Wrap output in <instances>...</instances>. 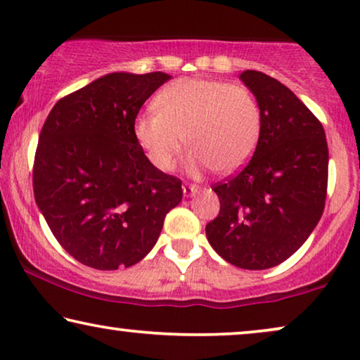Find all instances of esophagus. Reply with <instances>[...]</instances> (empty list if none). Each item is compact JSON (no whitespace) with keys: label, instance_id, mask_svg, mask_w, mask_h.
<instances>
[{"label":"esophagus","instance_id":"1","mask_svg":"<svg viewBox=\"0 0 360 360\" xmlns=\"http://www.w3.org/2000/svg\"><path fill=\"white\" fill-rule=\"evenodd\" d=\"M181 190H184V195L186 196V198H190V196H193L196 191H198V186L195 185H190V184H185L184 186H181Z\"/></svg>","mask_w":360,"mask_h":360}]
</instances>
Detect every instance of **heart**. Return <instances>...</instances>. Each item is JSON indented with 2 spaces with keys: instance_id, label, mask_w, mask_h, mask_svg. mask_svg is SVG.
Here are the masks:
<instances>
[{
  "instance_id": "heart-1",
  "label": "heart",
  "mask_w": 360,
  "mask_h": 360,
  "mask_svg": "<svg viewBox=\"0 0 360 360\" xmlns=\"http://www.w3.org/2000/svg\"><path fill=\"white\" fill-rule=\"evenodd\" d=\"M155 110L137 115L134 137L152 165L174 169L185 141L191 172L213 167L233 174L259 144L262 115L248 88L211 78H180L155 96Z\"/></svg>"
}]
</instances>
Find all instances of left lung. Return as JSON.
Here are the masks:
<instances>
[{
  "label": "left lung",
  "instance_id": "1",
  "mask_svg": "<svg viewBox=\"0 0 360 360\" xmlns=\"http://www.w3.org/2000/svg\"><path fill=\"white\" fill-rule=\"evenodd\" d=\"M239 78L259 103L262 131L249 164L214 185L221 210L206 238L226 262L264 270L297 252L321 219L328 142L321 122L283 83L257 70Z\"/></svg>",
  "mask_w": 360,
  "mask_h": 360
}]
</instances>
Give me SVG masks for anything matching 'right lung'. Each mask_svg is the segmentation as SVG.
<instances>
[{"label": "right lung", "instance_id": "add662e5", "mask_svg": "<svg viewBox=\"0 0 360 360\" xmlns=\"http://www.w3.org/2000/svg\"><path fill=\"white\" fill-rule=\"evenodd\" d=\"M164 72H112L56 103L34 159V198L58 244L98 270L131 267L159 239L181 181L157 170L134 137Z\"/></svg>", "mask_w": 360, "mask_h": 360}]
</instances>
